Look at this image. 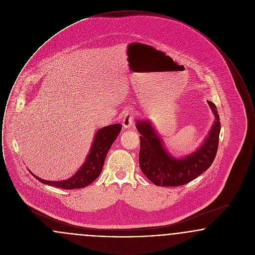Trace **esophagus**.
Wrapping results in <instances>:
<instances>
[{"mask_svg": "<svg viewBox=\"0 0 255 255\" xmlns=\"http://www.w3.org/2000/svg\"><path fill=\"white\" fill-rule=\"evenodd\" d=\"M133 117H134V114L132 110H127L124 113L123 119H122V125L125 129H128L131 127V125L133 124Z\"/></svg>", "mask_w": 255, "mask_h": 255, "instance_id": "esophagus-1", "label": "esophagus"}]
</instances>
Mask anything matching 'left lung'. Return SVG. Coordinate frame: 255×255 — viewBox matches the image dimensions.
<instances>
[{
  "label": "left lung",
  "mask_w": 255,
  "mask_h": 255,
  "mask_svg": "<svg viewBox=\"0 0 255 255\" xmlns=\"http://www.w3.org/2000/svg\"><path fill=\"white\" fill-rule=\"evenodd\" d=\"M207 103L214 113L216 121L205 143L185 158L171 157L149 122H136L135 127L141 134L139 136V166L154 184L158 186L183 185L193 181L212 164L218 150L221 123L215 104L211 101Z\"/></svg>",
  "instance_id": "obj_1"
}]
</instances>
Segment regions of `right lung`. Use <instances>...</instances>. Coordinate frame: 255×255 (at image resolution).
Segmentation results:
<instances>
[{
    "mask_svg": "<svg viewBox=\"0 0 255 255\" xmlns=\"http://www.w3.org/2000/svg\"><path fill=\"white\" fill-rule=\"evenodd\" d=\"M122 128L121 124H113L99 129L96 133L94 143L90 150L85 163L69 180L61 182H50L42 180L32 174L33 177L42 183L59 187L62 189H76L85 187L94 182L100 175L107 153L116 140L117 136L121 133Z\"/></svg>",
    "mask_w": 255,
    "mask_h": 255,
    "instance_id": "add662e5",
    "label": "right lung"
}]
</instances>
